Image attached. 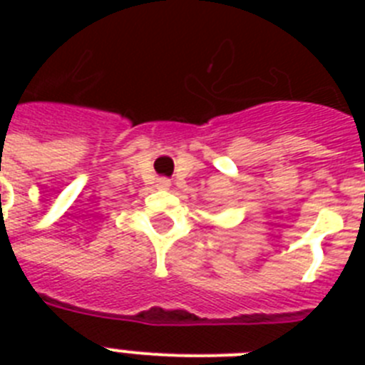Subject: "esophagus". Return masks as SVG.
<instances>
[{
	"instance_id": "34e87169",
	"label": "esophagus",
	"mask_w": 365,
	"mask_h": 365,
	"mask_svg": "<svg viewBox=\"0 0 365 365\" xmlns=\"http://www.w3.org/2000/svg\"><path fill=\"white\" fill-rule=\"evenodd\" d=\"M157 186H159V188H168V186H170V180L160 177V179H157Z\"/></svg>"
}]
</instances>
